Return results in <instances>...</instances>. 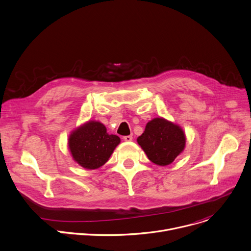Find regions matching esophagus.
I'll return each mask as SVG.
<instances>
[{"label":"esophagus","instance_id":"obj_1","mask_svg":"<svg viewBox=\"0 0 251 251\" xmlns=\"http://www.w3.org/2000/svg\"><path fill=\"white\" fill-rule=\"evenodd\" d=\"M123 139H124V141H126V142H130V141L133 140V137H132L131 135H128V136H124Z\"/></svg>","mask_w":251,"mask_h":251}]
</instances>
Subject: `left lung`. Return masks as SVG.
Here are the masks:
<instances>
[{
  "label": "left lung",
  "mask_w": 251,
  "mask_h": 251,
  "mask_svg": "<svg viewBox=\"0 0 251 251\" xmlns=\"http://www.w3.org/2000/svg\"><path fill=\"white\" fill-rule=\"evenodd\" d=\"M137 142L151 162L167 166L184 151L186 136L180 126L160 117L147 123Z\"/></svg>",
  "instance_id": "1"
}]
</instances>
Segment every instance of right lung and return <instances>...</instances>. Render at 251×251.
Instances as JSON below:
<instances>
[{
	"label": "right lung",
	"instance_id": "right-lung-1",
	"mask_svg": "<svg viewBox=\"0 0 251 251\" xmlns=\"http://www.w3.org/2000/svg\"><path fill=\"white\" fill-rule=\"evenodd\" d=\"M119 143L120 138L107 133L102 123L88 121L70 134L68 148L78 165L94 170L109 160Z\"/></svg>",
	"mask_w": 251,
	"mask_h": 251
}]
</instances>
